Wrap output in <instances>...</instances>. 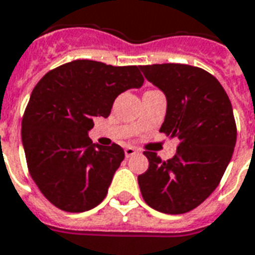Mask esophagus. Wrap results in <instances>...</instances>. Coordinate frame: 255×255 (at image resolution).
<instances>
[{"instance_id":"34e87169","label":"esophagus","mask_w":255,"mask_h":255,"mask_svg":"<svg viewBox=\"0 0 255 255\" xmlns=\"http://www.w3.org/2000/svg\"><path fill=\"white\" fill-rule=\"evenodd\" d=\"M124 152H126V156H127V158H131V156H133L135 154H137V150L136 148H133V147H127V148L124 150Z\"/></svg>"}]
</instances>
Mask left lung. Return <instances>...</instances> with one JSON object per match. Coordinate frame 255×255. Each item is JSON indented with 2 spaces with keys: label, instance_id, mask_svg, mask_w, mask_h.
<instances>
[{
  "label": "left lung",
  "instance_id": "1",
  "mask_svg": "<svg viewBox=\"0 0 255 255\" xmlns=\"http://www.w3.org/2000/svg\"><path fill=\"white\" fill-rule=\"evenodd\" d=\"M167 100L159 132L178 137L175 155L162 161L144 151L148 169L137 175L147 204L180 215L195 209L219 185L237 143V124L226 90L208 71L189 65L140 66Z\"/></svg>",
  "mask_w": 255,
  "mask_h": 255
}]
</instances>
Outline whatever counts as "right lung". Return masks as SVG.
I'll list each match as a JSON object with an SVG mask.
<instances>
[{
	"instance_id": "add662e5",
	"label": "right lung",
	"mask_w": 255,
	"mask_h": 255,
	"mask_svg": "<svg viewBox=\"0 0 255 255\" xmlns=\"http://www.w3.org/2000/svg\"><path fill=\"white\" fill-rule=\"evenodd\" d=\"M144 78L137 66L80 59L48 71L33 88L21 122L32 180L66 212H85L108 193L124 150L96 146L88 136L96 118H108L113 101Z\"/></svg>"
}]
</instances>
